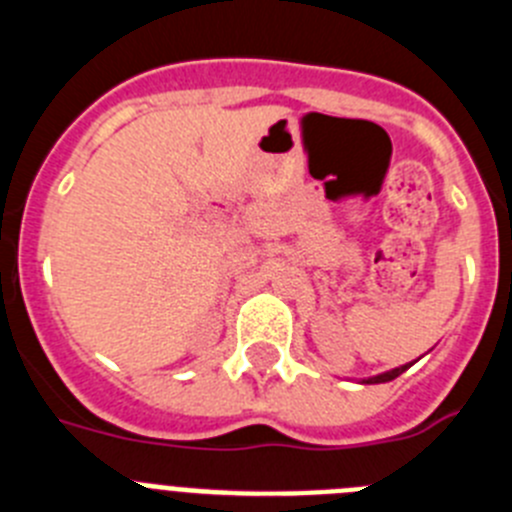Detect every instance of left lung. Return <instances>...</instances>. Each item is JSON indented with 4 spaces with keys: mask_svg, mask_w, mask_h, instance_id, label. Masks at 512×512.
<instances>
[{
    "mask_svg": "<svg viewBox=\"0 0 512 512\" xmlns=\"http://www.w3.org/2000/svg\"><path fill=\"white\" fill-rule=\"evenodd\" d=\"M410 364H405V366H397V369H392V372H387V374H379V377H372V379H366V384H379V382H390V379H395V377H400L402 372H405V369H408Z\"/></svg>",
    "mask_w": 512,
    "mask_h": 512,
    "instance_id": "1",
    "label": "left lung"
}]
</instances>
